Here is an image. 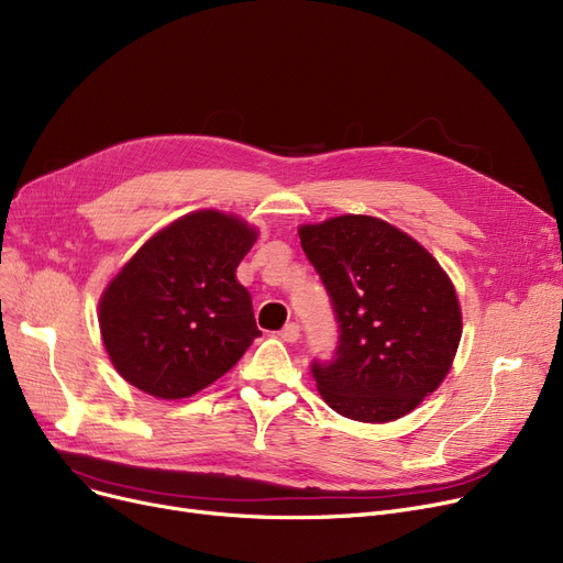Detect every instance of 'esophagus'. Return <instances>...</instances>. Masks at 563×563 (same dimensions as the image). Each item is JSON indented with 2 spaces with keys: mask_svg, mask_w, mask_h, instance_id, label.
Returning a JSON list of instances; mask_svg holds the SVG:
<instances>
[{
  "mask_svg": "<svg viewBox=\"0 0 563 563\" xmlns=\"http://www.w3.org/2000/svg\"><path fill=\"white\" fill-rule=\"evenodd\" d=\"M278 335H280V340H285V342H297L299 335H301L299 323H294V321L285 323V329H283Z\"/></svg>",
  "mask_w": 563,
  "mask_h": 563,
  "instance_id": "1",
  "label": "esophagus"
}]
</instances>
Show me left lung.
<instances>
[{"instance_id":"obj_1","label":"left lung","mask_w":563,"mask_h":563,"mask_svg":"<svg viewBox=\"0 0 563 563\" xmlns=\"http://www.w3.org/2000/svg\"><path fill=\"white\" fill-rule=\"evenodd\" d=\"M338 321V349L312 361L317 390L340 416L393 422L448 376L461 342L456 289L399 228L344 214L299 228Z\"/></svg>"}]
</instances>
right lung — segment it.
Segmentation results:
<instances>
[{"label":"right lung","mask_w":563,"mask_h":563,"mask_svg":"<svg viewBox=\"0 0 563 563\" xmlns=\"http://www.w3.org/2000/svg\"><path fill=\"white\" fill-rule=\"evenodd\" d=\"M255 236V228L217 210L151 236L100 299L115 372L147 395L183 399L234 367L262 335L251 294L236 280Z\"/></svg>","instance_id":"obj_1"}]
</instances>
